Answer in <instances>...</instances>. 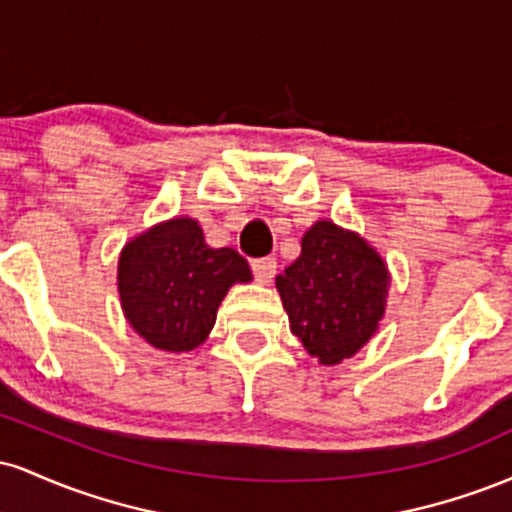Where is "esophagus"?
Listing matches in <instances>:
<instances>
[{"label": "esophagus", "instance_id": "1", "mask_svg": "<svg viewBox=\"0 0 512 512\" xmlns=\"http://www.w3.org/2000/svg\"><path fill=\"white\" fill-rule=\"evenodd\" d=\"M252 274L260 284H269L276 274V260L274 257H260V260H252Z\"/></svg>", "mask_w": 512, "mask_h": 512}]
</instances>
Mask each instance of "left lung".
I'll use <instances>...</instances> for the list:
<instances>
[{
  "instance_id": "8db88e82",
  "label": "left lung",
  "mask_w": 512,
  "mask_h": 512,
  "mask_svg": "<svg viewBox=\"0 0 512 512\" xmlns=\"http://www.w3.org/2000/svg\"><path fill=\"white\" fill-rule=\"evenodd\" d=\"M291 332L322 366H337L366 346L385 317L390 269L366 238L315 221L301 255L276 276Z\"/></svg>"
}]
</instances>
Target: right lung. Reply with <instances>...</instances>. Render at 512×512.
Instances as JSON below:
<instances>
[{
    "mask_svg": "<svg viewBox=\"0 0 512 512\" xmlns=\"http://www.w3.org/2000/svg\"><path fill=\"white\" fill-rule=\"evenodd\" d=\"M248 281L245 257L211 248L190 216L146 228L127 240L117 260V293L127 322L154 349L170 354L197 349L228 289Z\"/></svg>",
    "mask_w": 512,
    "mask_h": 512,
    "instance_id": "obj_1",
    "label": "right lung"
}]
</instances>
